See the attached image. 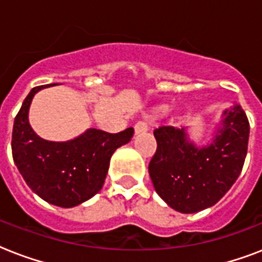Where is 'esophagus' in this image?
Here are the masks:
<instances>
[{
  "instance_id": "obj_1",
  "label": "esophagus",
  "mask_w": 262,
  "mask_h": 262,
  "mask_svg": "<svg viewBox=\"0 0 262 262\" xmlns=\"http://www.w3.org/2000/svg\"><path fill=\"white\" fill-rule=\"evenodd\" d=\"M148 130L147 123L143 122V121H139V122L135 125V133L136 135H140V133H145Z\"/></svg>"
}]
</instances>
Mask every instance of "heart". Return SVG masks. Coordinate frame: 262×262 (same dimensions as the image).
Wrapping results in <instances>:
<instances>
[{
    "label": "heart",
    "instance_id": "1",
    "mask_svg": "<svg viewBox=\"0 0 262 262\" xmlns=\"http://www.w3.org/2000/svg\"><path fill=\"white\" fill-rule=\"evenodd\" d=\"M164 111H166V107H164V106H160V107H158V108H156V113H159V114H163Z\"/></svg>",
    "mask_w": 262,
    "mask_h": 262
}]
</instances>
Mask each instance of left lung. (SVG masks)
<instances>
[{
	"instance_id": "8db88e82",
	"label": "left lung",
	"mask_w": 262,
	"mask_h": 262,
	"mask_svg": "<svg viewBox=\"0 0 262 262\" xmlns=\"http://www.w3.org/2000/svg\"><path fill=\"white\" fill-rule=\"evenodd\" d=\"M249 133V119L239 104L224 111L222 127L208 147L189 143L185 129H155L158 147L148 171L156 193L182 213L215 205L242 171Z\"/></svg>"
}]
</instances>
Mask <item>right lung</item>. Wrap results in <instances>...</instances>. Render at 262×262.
Here are the masks:
<instances>
[{"instance_id":"right-lung-1","label":"right lung","mask_w":262,"mask_h":262,"mask_svg":"<svg viewBox=\"0 0 262 262\" xmlns=\"http://www.w3.org/2000/svg\"><path fill=\"white\" fill-rule=\"evenodd\" d=\"M40 87L31 90L12 132V155L26 183L47 203L71 208L94 197L106 179L111 155L130 141L133 127L119 133L90 129L67 143L40 139L28 123V108Z\"/></svg>"}]
</instances>
